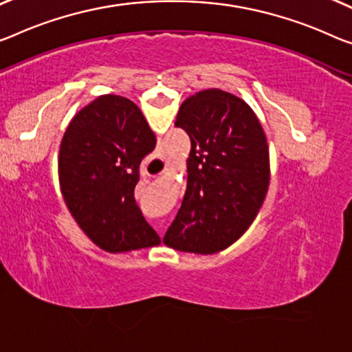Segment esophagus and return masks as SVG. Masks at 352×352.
Segmentation results:
<instances>
[{"instance_id": "esophagus-1", "label": "esophagus", "mask_w": 352, "mask_h": 352, "mask_svg": "<svg viewBox=\"0 0 352 352\" xmlns=\"http://www.w3.org/2000/svg\"><path fill=\"white\" fill-rule=\"evenodd\" d=\"M165 165H166V164H165Z\"/></svg>"}]
</instances>
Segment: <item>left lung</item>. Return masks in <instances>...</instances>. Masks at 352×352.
Instances as JSON below:
<instances>
[{
    "instance_id": "8db88e82",
    "label": "left lung",
    "mask_w": 352,
    "mask_h": 352,
    "mask_svg": "<svg viewBox=\"0 0 352 352\" xmlns=\"http://www.w3.org/2000/svg\"><path fill=\"white\" fill-rule=\"evenodd\" d=\"M176 127L190 137L187 188L164 242L210 255L239 239L266 198L270 166L266 135L244 100L204 89L179 107Z\"/></svg>"
}]
</instances>
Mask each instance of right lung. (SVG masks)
I'll return each mask as SVG.
<instances>
[{"label": "right lung", "instance_id": "add662e5", "mask_svg": "<svg viewBox=\"0 0 352 352\" xmlns=\"http://www.w3.org/2000/svg\"><path fill=\"white\" fill-rule=\"evenodd\" d=\"M154 148L142 110L115 94L82 108L64 133L58 157L64 201L85 234L107 252L159 245L133 197L140 164Z\"/></svg>", "mask_w": 352, "mask_h": 352}]
</instances>
